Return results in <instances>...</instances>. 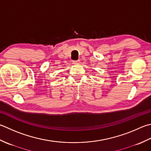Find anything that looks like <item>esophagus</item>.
<instances>
[{
	"mask_svg": "<svg viewBox=\"0 0 151 151\" xmlns=\"http://www.w3.org/2000/svg\"><path fill=\"white\" fill-rule=\"evenodd\" d=\"M80 63H81V61H80V60H76V61H73V63L75 64V65H79Z\"/></svg>",
	"mask_w": 151,
	"mask_h": 151,
	"instance_id": "34e87169",
	"label": "esophagus"
}]
</instances>
